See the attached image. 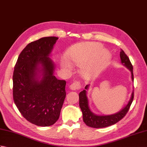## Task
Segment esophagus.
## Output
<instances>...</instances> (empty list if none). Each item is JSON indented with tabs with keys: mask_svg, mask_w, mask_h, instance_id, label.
<instances>
[{
	"mask_svg": "<svg viewBox=\"0 0 147 147\" xmlns=\"http://www.w3.org/2000/svg\"><path fill=\"white\" fill-rule=\"evenodd\" d=\"M81 83L80 81L76 80L75 82H74L73 83L71 84V85L69 86L70 88L72 90H78L81 88Z\"/></svg>",
	"mask_w": 147,
	"mask_h": 147,
	"instance_id": "1",
	"label": "esophagus"
}]
</instances>
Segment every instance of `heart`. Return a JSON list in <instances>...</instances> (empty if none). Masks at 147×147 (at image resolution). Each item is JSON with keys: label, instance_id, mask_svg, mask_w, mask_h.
<instances>
[{"label": "heart", "instance_id": "b5f03b06", "mask_svg": "<svg viewBox=\"0 0 147 147\" xmlns=\"http://www.w3.org/2000/svg\"><path fill=\"white\" fill-rule=\"evenodd\" d=\"M102 46L97 43H87L77 45L71 49L68 54L69 60L78 65H82V73L85 76H88L93 72L100 69L107 64L111 59V54L106 50H103L92 61L86 62L92 55L100 51ZM62 67L69 69L71 64L66 57L61 60Z\"/></svg>", "mask_w": 147, "mask_h": 147}]
</instances>
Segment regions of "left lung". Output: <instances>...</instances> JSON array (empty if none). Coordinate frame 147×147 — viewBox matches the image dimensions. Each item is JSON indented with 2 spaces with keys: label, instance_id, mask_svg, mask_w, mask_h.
<instances>
[{
  "label": "left lung",
  "instance_id": "obj_1",
  "mask_svg": "<svg viewBox=\"0 0 147 147\" xmlns=\"http://www.w3.org/2000/svg\"><path fill=\"white\" fill-rule=\"evenodd\" d=\"M120 58L121 61V63L125 65L131 73V78L132 80H134L133 76V65L131 63L129 57L125 54L123 50L121 49L120 52ZM88 88V85L85 86V89L81 92L79 94V104L83 112V119L84 123L89 127H94V128H101V127H105L113 125V124L117 123V122L121 120L126 114L127 113L130 106L131 105L133 98H134V90L132 93L131 97L128 104L123 109L117 113L115 114L109 115H97L94 114L93 112L90 110L88 107V100L86 96V90Z\"/></svg>",
  "mask_w": 147,
  "mask_h": 147
}]
</instances>
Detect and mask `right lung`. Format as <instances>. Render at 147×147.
I'll list each match as a JSON object with an SVG mask.
<instances>
[{"instance_id": "right-lung-1", "label": "right lung", "mask_w": 147, "mask_h": 147, "mask_svg": "<svg viewBox=\"0 0 147 147\" xmlns=\"http://www.w3.org/2000/svg\"><path fill=\"white\" fill-rule=\"evenodd\" d=\"M57 37L48 36L28 43L19 55L12 76L13 100L21 115L31 123L49 126L58 120L65 97L66 82L54 75L49 57ZM41 64L42 78L38 80Z\"/></svg>"}]
</instances>
